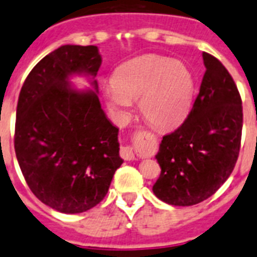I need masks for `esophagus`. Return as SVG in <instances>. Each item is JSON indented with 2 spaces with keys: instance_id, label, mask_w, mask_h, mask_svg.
<instances>
[{
  "instance_id": "obj_1",
  "label": "esophagus",
  "mask_w": 257,
  "mask_h": 257,
  "mask_svg": "<svg viewBox=\"0 0 257 257\" xmlns=\"http://www.w3.org/2000/svg\"><path fill=\"white\" fill-rule=\"evenodd\" d=\"M120 156H121L124 160H135L136 156L133 153V149L131 146H124L120 149Z\"/></svg>"
}]
</instances>
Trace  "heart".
I'll return each instance as SVG.
<instances>
[{
	"label": "heart",
	"mask_w": 257,
	"mask_h": 257,
	"mask_svg": "<svg viewBox=\"0 0 257 257\" xmlns=\"http://www.w3.org/2000/svg\"><path fill=\"white\" fill-rule=\"evenodd\" d=\"M194 80L184 64L160 55H144L116 68L103 98L120 117L129 116L132 102L140 99L145 119L156 128L176 125L189 112Z\"/></svg>",
	"instance_id": "b5f03b06"
}]
</instances>
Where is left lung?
<instances>
[{"instance_id": "obj_1", "label": "left lung", "mask_w": 257, "mask_h": 257, "mask_svg": "<svg viewBox=\"0 0 257 257\" xmlns=\"http://www.w3.org/2000/svg\"><path fill=\"white\" fill-rule=\"evenodd\" d=\"M206 73L186 120L164 136L156 154L162 172L153 186L172 206L208 199L231 175L242 138V99L217 58L203 53Z\"/></svg>"}]
</instances>
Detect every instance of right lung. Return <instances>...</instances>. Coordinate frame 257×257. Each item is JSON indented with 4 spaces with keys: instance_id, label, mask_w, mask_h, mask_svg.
I'll return each mask as SVG.
<instances>
[{
    "instance_id": "right-lung-1",
    "label": "right lung",
    "mask_w": 257,
    "mask_h": 257,
    "mask_svg": "<svg viewBox=\"0 0 257 257\" xmlns=\"http://www.w3.org/2000/svg\"><path fill=\"white\" fill-rule=\"evenodd\" d=\"M94 45H63L27 76L17 107L14 147L31 191L62 213H81L106 196L122 164L119 129L102 110L95 90H76L71 75L97 76Z\"/></svg>"
}]
</instances>
